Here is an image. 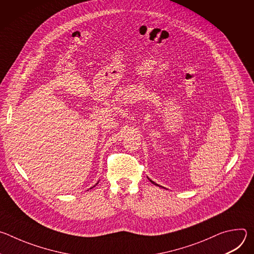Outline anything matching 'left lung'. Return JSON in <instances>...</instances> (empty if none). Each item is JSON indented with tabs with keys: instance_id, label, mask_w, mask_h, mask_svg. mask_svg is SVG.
Returning a JSON list of instances; mask_svg holds the SVG:
<instances>
[{
	"instance_id": "8db88e82",
	"label": "left lung",
	"mask_w": 254,
	"mask_h": 254,
	"mask_svg": "<svg viewBox=\"0 0 254 254\" xmlns=\"http://www.w3.org/2000/svg\"><path fill=\"white\" fill-rule=\"evenodd\" d=\"M150 181H151V182H152V183H153V184H154V185H157V186H159V185H158V184H156V183H155V182H154V181H152V180H150Z\"/></svg>"
}]
</instances>
